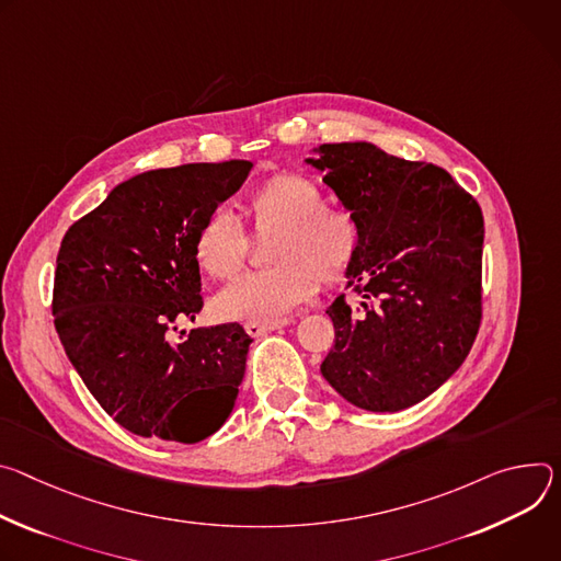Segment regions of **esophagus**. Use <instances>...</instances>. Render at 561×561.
I'll list each match as a JSON object with an SVG mask.
<instances>
[{
	"mask_svg": "<svg viewBox=\"0 0 561 561\" xmlns=\"http://www.w3.org/2000/svg\"><path fill=\"white\" fill-rule=\"evenodd\" d=\"M285 325H289V319H280V321H272V323H247L244 330L249 336H263V334L280 330Z\"/></svg>",
	"mask_w": 561,
	"mask_h": 561,
	"instance_id": "34e87169",
	"label": "esophagus"
}]
</instances>
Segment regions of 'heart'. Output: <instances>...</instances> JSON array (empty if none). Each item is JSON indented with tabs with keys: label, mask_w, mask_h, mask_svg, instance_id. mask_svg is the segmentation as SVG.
Returning <instances> with one entry per match:
<instances>
[{
	"label": "heart",
	"mask_w": 561,
	"mask_h": 561,
	"mask_svg": "<svg viewBox=\"0 0 561 561\" xmlns=\"http://www.w3.org/2000/svg\"><path fill=\"white\" fill-rule=\"evenodd\" d=\"M256 233H271L272 267L240 276L216 296V312L229 321L272 323L312 298L319 280L339 283L354 267L363 227L358 216L325 203L321 186L296 171L265 180L249 201ZM252 252V238L238 218L218 207L196 231L194 254L214 278H233Z\"/></svg>",
	"instance_id": "b5f03b06"
}]
</instances>
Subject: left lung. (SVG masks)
Returning <instances> with one entry per match:
<instances>
[{
  "label": "left lung",
  "mask_w": 561,
  "mask_h": 561,
  "mask_svg": "<svg viewBox=\"0 0 561 561\" xmlns=\"http://www.w3.org/2000/svg\"><path fill=\"white\" fill-rule=\"evenodd\" d=\"M309 162L363 227L347 274L358 302L341 294L328 307L323 377L363 410L410 408L455 375L477 339L481 207L446 169L367 142L321 145Z\"/></svg>",
  "instance_id": "left-lung-1"
}]
</instances>
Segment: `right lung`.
<instances>
[{"label": "right lung", "instance_id": "add662e5", "mask_svg": "<svg viewBox=\"0 0 561 561\" xmlns=\"http://www.w3.org/2000/svg\"><path fill=\"white\" fill-rule=\"evenodd\" d=\"M249 160L140 173L73 222L57 252L53 317L89 392L138 437L198 444L227 421L252 336L240 323L171 334L203 309L194 254L205 216Z\"/></svg>", "mask_w": 561, "mask_h": 561}]
</instances>
